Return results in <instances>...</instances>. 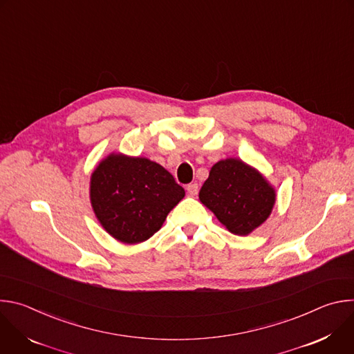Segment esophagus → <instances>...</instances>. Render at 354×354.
Segmentation results:
<instances>
[{
	"label": "esophagus",
	"instance_id": "esophagus-1",
	"mask_svg": "<svg viewBox=\"0 0 354 354\" xmlns=\"http://www.w3.org/2000/svg\"><path fill=\"white\" fill-rule=\"evenodd\" d=\"M186 192H187L189 196H196L197 192H198L197 183H190V185H187V186H186Z\"/></svg>",
	"mask_w": 354,
	"mask_h": 354
}]
</instances>
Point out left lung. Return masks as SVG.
I'll return each mask as SVG.
<instances>
[{"mask_svg": "<svg viewBox=\"0 0 354 354\" xmlns=\"http://www.w3.org/2000/svg\"><path fill=\"white\" fill-rule=\"evenodd\" d=\"M276 189L257 168L238 158L216 162L198 192L217 220L235 235L246 236L272 214Z\"/></svg>", "mask_w": 354, "mask_h": 354, "instance_id": "left-lung-1", "label": "left lung"}]
</instances>
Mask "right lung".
I'll return each mask as SVG.
<instances>
[{"label":"right lung","instance_id":"obj_1","mask_svg":"<svg viewBox=\"0 0 354 354\" xmlns=\"http://www.w3.org/2000/svg\"><path fill=\"white\" fill-rule=\"evenodd\" d=\"M185 189L160 164L111 153L91 175L89 200L96 220L116 241L140 243L153 236Z\"/></svg>","mask_w":354,"mask_h":354}]
</instances>
